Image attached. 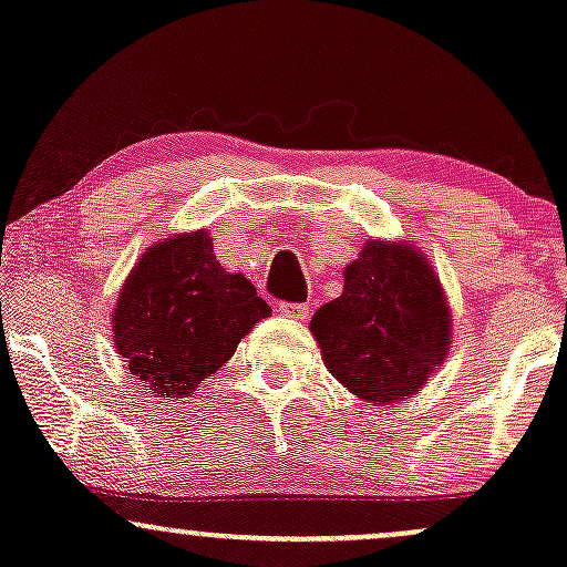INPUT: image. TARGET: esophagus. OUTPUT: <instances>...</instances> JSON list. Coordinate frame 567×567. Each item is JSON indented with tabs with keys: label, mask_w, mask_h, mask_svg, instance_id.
Wrapping results in <instances>:
<instances>
[{
	"label": "esophagus",
	"mask_w": 567,
	"mask_h": 567,
	"mask_svg": "<svg viewBox=\"0 0 567 567\" xmlns=\"http://www.w3.org/2000/svg\"><path fill=\"white\" fill-rule=\"evenodd\" d=\"M278 313L286 318H305L308 316V305L305 302H278Z\"/></svg>",
	"instance_id": "1"
}]
</instances>
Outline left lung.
<instances>
[{"label":"left lung","instance_id":"left-lung-1","mask_svg":"<svg viewBox=\"0 0 567 567\" xmlns=\"http://www.w3.org/2000/svg\"><path fill=\"white\" fill-rule=\"evenodd\" d=\"M327 369L374 406L412 396L450 348V310L417 251L369 240L346 289L310 321Z\"/></svg>","mask_w":567,"mask_h":567}]
</instances>
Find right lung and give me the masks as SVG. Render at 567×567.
Wrapping results in <instances>:
<instances>
[{"label":"right lung","mask_w":567,"mask_h":567,"mask_svg":"<svg viewBox=\"0 0 567 567\" xmlns=\"http://www.w3.org/2000/svg\"><path fill=\"white\" fill-rule=\"evenodd\" d=\"M270 305L227 272L206 233L165 238L138 259L114 305V346L157 396H187L230 361Z\"/></svg>","instance_id":"right-lung-1"}]
</instances>
